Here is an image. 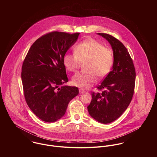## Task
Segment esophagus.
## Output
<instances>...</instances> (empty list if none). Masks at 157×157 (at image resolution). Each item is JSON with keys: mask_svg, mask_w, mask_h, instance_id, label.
I'll return each instance as SVG.
<instances>
[{"mask_svg": "<svg viewBox=\"0 0 157 157\" xmlns=\"http://www.w3.org/2000/svg\"><path fill=\"white\" fill-rule=\"evenodd\" d=\"M79 92H80V94H83V93H85V91L84 90H81V89H80L79 90Z\"/></svg>", "mask_w": 157, "mask_h": 157, "instance_id": "34e87169", "label": "esophagus"}]
</instances>
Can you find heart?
<instances>
[{
  "label": "heart",
  "mask_w": 157,
  "mask_h": 157,
  "mask_svg": "<svg viewBox=\"0 0 157 157\" xmlns=\"http://www.w3.org/2000/svg\"><path fill=\"white\" fill-rule=\"evenodd\" d=\"M74 55L67 53L63 57V63L69 71H75L84 62L83 71L77 72L72 77L74 85L88 89L98 77H106L111 71L113 63L112 51L104 47L98 41L88 39L75 46Z\"/></svg>",
  "instance_id": "b5f03b06"
}]
</instances>
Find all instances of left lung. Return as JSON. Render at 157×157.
Masks as SVG:
<instances>
[{"instance_id":"8db88e82","label":"left lung","mask_w":157,"mask_h":157,"mask_svg":"<svg viewBox=\"0 0 157 157\" xmlns=\"http://www.w3.org/2000/svg\"><path fill=\"white\" fill-rule=\"evenodd\" d=\"M97 34L111 46L113 63L112 71L97 88L103 90L102 92L91 94L88 110L94 119L108 124L118 118L129 105L134 92L135 69L128 49L120 41L108 34Z\"/></svg>"}]
</instances>
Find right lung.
Returning a JSON list of instances; mask_svg holds the SVG:
<instances>
[{
  "label": "right lung",
  "instance_id": "add662e5",
  "mask_svg": "<svg viewBox=\"0 0 157 157\" xmlns=\"http://www.w3.org/2000/svg\"><path fill=\"white\" fill-rule=\"evenodd\" d=\"M80 33L54 31L38 39L29 49L22 67L24 95L30 109L45 122L52 123L65 113L69 101L78 94L68 82L63 57Z\"/></svg>",
  "mask_w": 157,
  "mask_h": 157
}]
</instances>
